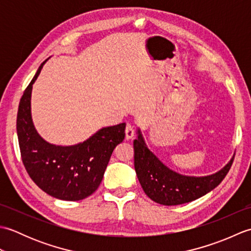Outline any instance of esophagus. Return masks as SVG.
<instances>
[{
  "label": "esophagus",
  "mask_w": 251,
  "mask_h": 251,
  "mask_svg": "<svg viewBox=\"0 0 251 251\" xmlns=\"http://www.w3.org/2000/svg\"><path fill=\"white\" fill-rule=\"evenodd\" d=\"M125 135H126V139H131L132 137H134L135 135V129L134 127H132V125L130 124H127L126 125V128H125Z\"/></svg>",
  "instance_id": "1"
}]
</instances>
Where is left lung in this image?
Segmentation results:
<instances>
[{
  "mask_svg": "<svg viewBox=\"0 0 251 251\" xmlns=\"http://www.w3.org/2000/svg\"><path fill=\"white\" fill-rule=\"evenodd\" d=\"M134 140L135 170L145 193L161 205L174 206L195 201L217 188L230 170L234 155L216 174L204 177H191L174 172L149 150L141 130Z\"/></svg>",
  "mask_w": 251,
  "mask_h": 251,
  "instance_id": "left-lung-1",
  "label": "left lung"
}]
</instances>
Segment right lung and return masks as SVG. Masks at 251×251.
Returning <instances> with one entry per match:
<instances>
[{"instance_id":"right-lung-1","label":"right lung","mask_w":251,"mask_h":251,"mask_svg":"<svg viewBox=\"0 0 251 251\" xmlns=\"http://www.w3.org/2000/svg\"><path fill=\"white\" fill-rule=\"evenodd\" d=\"M46 61L37 69L19 102L17 135L21 159L30 178L47 194L62 201H79L98 189L112 152L124 140L126 124L103 127L74 146L45 141L32 122L31 92Z\"/></svg>"}]
</instances>
